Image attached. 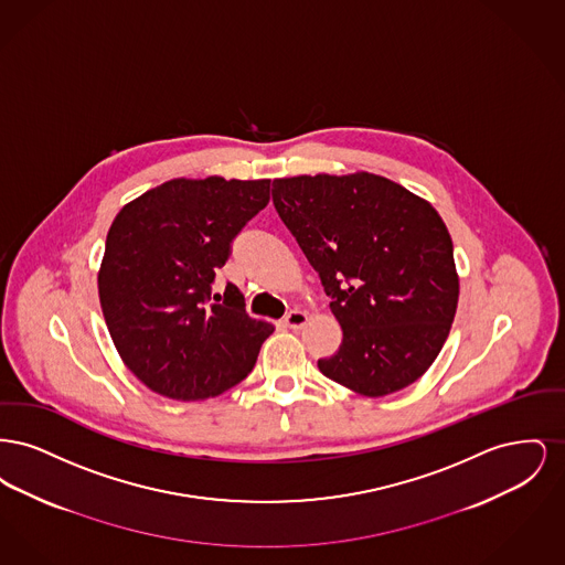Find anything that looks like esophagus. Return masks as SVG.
<instances>
[{
  "instance_id": "34e87169",
  "label": "esophagus",
  "mask_w": 565,
  "mask_h": 565,
  "mask_svg": "<svg viewBox=\"0 0 565 565\" xmlns=\"http://www.w3.org/2000/svg\"><path fill=\"white\" fill-rule=\"evenodd\" d=\"M307 320H309V316L305 313V311H298V309H295V311H290L286 318H284V322H286V326L288 328H292V330H298V328H302L305 323H307Z\"/></svg>"
}]
</instances>
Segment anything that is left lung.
<instances>
[{
  "mask_svg": "<svg viewBox=\"0 0 565 565\" xmlns=\"http://www.w3.org/2000/svg\"><path fill=\"white\" fill-rule=\"evenodd\" d=\"M273 205L330 296L341 348L323 375L387 396L424 375L456 318L454 243L428 201L375 173L273 182Z\"/></svg>",
  "mask_w": 565,
  "mask_h": 565,
  "instance_id": "left-lung-1",
  "label": "left lung"
}]
</instances>
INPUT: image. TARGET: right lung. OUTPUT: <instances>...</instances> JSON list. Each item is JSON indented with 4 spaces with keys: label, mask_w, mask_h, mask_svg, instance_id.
<instances>
[{
    "label": "right lung",
    "mask_w": 565,
    "mask_h": 565,
    "mask_svg": "<svg viewBox=\"0 0 565 565\" xmlns=\"http://www.w3.org/2000/svg\"><path fill=\"white\" fill-rule=\"evenodd\" d=\"M269 190L270 180L180 178L114 217L99 300L122 362L152 392L205 401L252 373L273 326L245 313L233 284L212 300V284Z\"/></svg>",
    "instance_id": "1"
}]
</instances>
